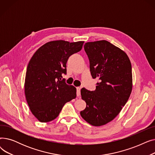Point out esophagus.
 Listing matches in <instances>:
<instances>
[{"label":"esophagus","mask_w":155,"mask_h":155,"mask_svg":"<svg viewBox=\"0 0 155 155\" xmlns=\"http://www.w3.org/2000/svg\"><path fill=\"white\" fill-rule=\"evenodd\" d=\"M77 97L80 96V87H77Z\"/></svg>","instance_id":"obj_1"}]
</instances>
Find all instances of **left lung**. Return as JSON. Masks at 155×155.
Wrapping results in <instances>:
<instances>
[{
  "mask_svg": "<svg viewBox=\"0 0 155 155\" xmlns=\"http://www.w3.org/2000/svg\"><path fill=\"white\" fill-rule=\"evenodd\" d=\"M84 50L93 78L98 77L96 89H81L87 104L80 115L88 123L101 126L114 119L124 106L132 91V67L127 55L105 40L88 42Z\"/></svg>",
  "mask_w": 155,
  "mask_h": 155,
  "instance_id": "8db88e82",
  "label": "left lung"
}]
</instances>
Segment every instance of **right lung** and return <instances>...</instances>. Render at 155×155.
I'll return each instance as SVG.
<instances>
[{
	"instance_id": "add662e5",
	"label": "right lung",
	"mask_w": 155,
	"mask_h": 155,
	"mask_svg": "<svg viewBox=\"0 0 155 155\" xmlns=\"http://www.w3.org/2000/svg\"><path fill=\"white\" fill-rule=\"evenodd\" d=\"M84 43L50 41L41 46L32 56L24 89L30 110L40 122L53 120L65 104L76 98V88L67 84L62 75L67 74L69 57L82 50Z\"/></svg>"
}]
</instances>
